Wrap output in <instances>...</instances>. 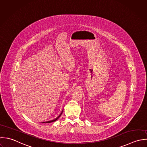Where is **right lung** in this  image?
Here are the masks:
<instances>
[{
  "instance_id": "right-lung-1",
  "label": "right lung",
  "mask_w": 147,
  "mask_h": 147,
  "mask_svg": "<svg viewBox=\"0 0 147 147\" xmlns=\"http://www.w3.org/2000/svg\"><path fill=\"white\" fill-rule=\"evenodd\" d=\"M63 109L62 110V111H61V112L60 113V114L56 118V119H53V120H50V121H44V122H42V123H52V122H54V121H56L59 117H60V116H61V115L62 114V113H63Z\"/></svg>"
}]
</instances>
